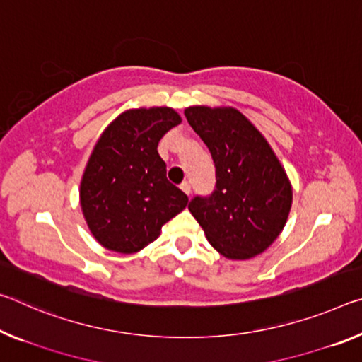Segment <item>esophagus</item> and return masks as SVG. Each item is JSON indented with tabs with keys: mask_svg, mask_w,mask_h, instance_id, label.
Instances as JSON below:
<instances>
[{
	"mask_svg": "<svg viewBox=\"0 0 362 362\" xmlns=\"http://www.w3.org/2000/svg\"><path fill=\"white\" fill-rule=\"evenodd\" d=\"M180 188L183 192H185L187 194H190V192H192V185H190V182L188 180H183L182 183H180Z\"/></svg>",
	"mask_w": 362,
	"mask_h": 362,
	"instance_id": "1",
	"label": "esophagus"
}]
</instances>
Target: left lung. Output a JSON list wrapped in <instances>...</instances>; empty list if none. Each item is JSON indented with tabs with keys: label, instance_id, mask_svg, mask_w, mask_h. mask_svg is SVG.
Returning <instances> with one entry per match:
<instances>
[{
	"label": "left lung",
	"instance_id": "1",
	"mask_svg": "<svg viewBox=\"0 0 362 362\" xmlns=\"http://www.w3.org/2000/svg\"><path fill=\"white\" fill-rule=\"evenodd\" d=\"M185 117L216 165V188L188 209L228 259H250L272 245L288 217L291 185L271 145L233 107L192 106Z\"/></svg>",
	"mask_w": 362,
	"mask_h": 362
}]
</instances>
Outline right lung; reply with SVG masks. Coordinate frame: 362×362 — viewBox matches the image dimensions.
<instances>
[{
    "label": "right lung",
    "instance_id": "obj_1",
    "mask_svg": "<svg viewBox=\"0 0 362 362\" xmlns=\"http://www.w3.org/2000/svg\"><path fill=\"white\" fill-rule=\"evenodd\" d=\"M182 119L172 107L129 109L96 141L80 183V206L96 242L132 255L159 237L188 204L165 177L158 143Z\"/></svg>",
    "mask_w": 362,
    "mask_h": 362
}]
</instances>
